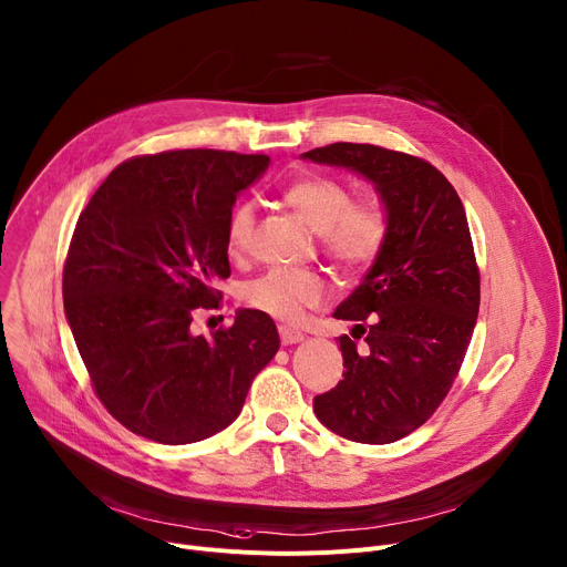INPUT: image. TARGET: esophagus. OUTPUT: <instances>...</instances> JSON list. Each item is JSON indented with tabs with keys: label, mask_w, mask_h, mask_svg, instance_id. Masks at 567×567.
<instances>
[{
	"label": "esophagus",
	"mask_w": 567,
	"mask_h": 567,
	"mask_svg": "<svg viewBox=\"0 0 567 567\" xmlns=\"http://www.w3.org/2000/svg\"><path fill=\"white\" fill-rule=\"evenodd\" d=\"M278 332H280V342H282L285 347L298 344V342H303V339H306L303 332H298V330H293V328H289V326H280Z\"/></svg>",
	"instance_id": "esophagus-1"
}]
</instances>
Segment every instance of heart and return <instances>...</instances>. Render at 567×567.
<instances>
[{
    "instance_id": "1",
    "label": "heart",
    "mask_w": 567,
    "mask_h": 567,
    "mask_svg": "<svg viewBox=\"0 0 567 567\" xmlns=\"http://www.w3.org/2000/svg\"><path fill=\"white\" fill-rule=\"evenodd\" d=\"M285 203L321 235L323 252L337 267L360 271L379 257L388 239V214L379 200H353L351 188L337 177L308 173L296 177L285 192ZM255 225L250 203H239L225 228L230 255L248 248ZM244 303L278 321L293 323L326 300V282L310 271L271 269L250 280L241 291Z\"/></svg>"
}]
</instances>
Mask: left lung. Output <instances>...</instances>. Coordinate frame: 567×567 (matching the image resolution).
<instances>
[{
    "mask_svg": "<svg viewBox=\"0 0 567 567\" xmlns=\"http://www.w3.org/2000/svg\"><path fill=\"white\" fill-rule=\"evenodd\" d=\"M303 159L360 173L388 214L383 250L332 315L353 321V337H339L344 379L315 396V412L347 440L390 444L431 417L465 360L481 300L467 216L456 188L420 157L332 143Z\"/></svg>",
    "mask_w": 567,
    "mask_h": 567,
    "instance_id": "obj_1",
    "label": "left lung"
}]
</instances>
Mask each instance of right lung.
<instances>
[{
	"label": "right lung",
	"instance_id": "1",
	"mask_svg": "<svg viewBox=\"0 0 567 567\" xmlns=\"http://www.w3.org/2000/svg\"><path fill=\"white\" fill-rule=\"evenodd\" d=\"M267 155L168 150L113 168L74 228L63 306L104 408L162 444L230 426L255 375L280 349L274 319L239 310L212 337L188 330L230 278L225 228Z\"/></svg>",
	"mask_w": 567,
	"mask_h": 567
}]
</instances>
